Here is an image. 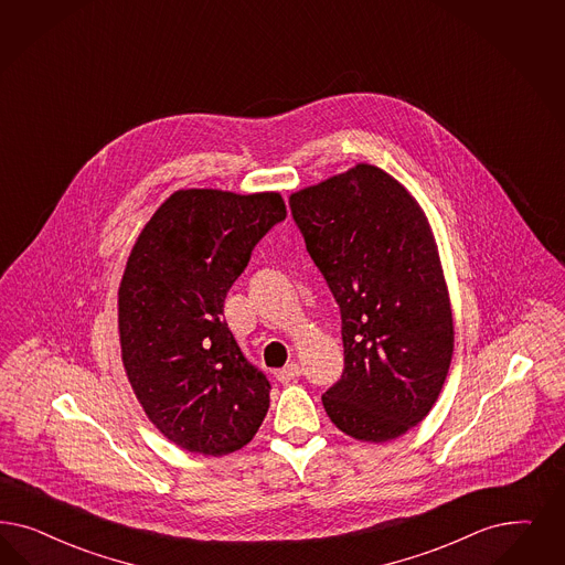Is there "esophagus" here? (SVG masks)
<instances>
[{
    "label": "esophagus",
    "mask_w": 565,
    "mask_h": 565,
    "mask_svg": "<svg viewBox=\"0 0 565 565\" xmlns=\"http://www.w3.org/2000/svg\"><path fill=\"white\" fill-rule=\"evenodd\" d=\"M300 373H302V370H300V365L298 363H288L284 370L277 371L275 375H277V380L281 382V384H288V382H292V380H296V377H300Z\"/></svg>",
    "instance_id": "obj_1"
}]
</instances>
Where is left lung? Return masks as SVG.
I'll use <instances>...</instances> for the list:
<instances>
[{"instance_id": "left-lung-1", "label": "left lung", "mask_w": 565, "mask_h": 565, "mask_svg": "<svg viewBox=\"0 0 565 565\" xmlns=\"http://www.w3.org/2000/svg\"><path fill=\"white\" fill-rule=\"evenodd\" d=\"M290 209L342 315L344 371L323 407L356 440H394L434 407L452 356V312L428 218L373 164L296 192Z\"/></svg>"}]
</instances>
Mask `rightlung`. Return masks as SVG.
Returning a JSON list of instances; mask_svg holds the SVG:
<instances>
[{"mask_svg":"<svg viewBox=\"0 0 565 565\" xmlns=\"http://www.w3.org/2000/svg\"><path fill=\"white\" fill-rule=\"evenodd\" d=\"M284 218L275 192L179 190L137 237L118 288L122 365L177 447L234 452L269 411L271 384L239 351L223 305L254 246Z\"/></svg>","mask_w":565,"mask_h":565,"instance_id":"obj_1","label":"right lung"}]
</instances>
